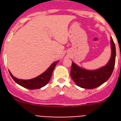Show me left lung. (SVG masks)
I'll use <instances>...</instances> for the list:
<instances>
[{"label":"left lung","mask_w":121,"mask_h":121,"mask_svg":"<svg viewBox=\"0 0 121 121\" xmlns=\"http://www.w3.org/2000/svg\"><path fill=\"white\" fill-rule=\"evenodd\" d=\"M112 55L109 63L105 66L96 70H86L80 68L72 62L70 75L78 86L92 89L101 85L109 79L112 73L116 61V46L112 38L111 40Z\"/></svg>","instance_id":"left-lung-1"}]
</instances>
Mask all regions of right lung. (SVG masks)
<instances>
[{
    "label": "right lung",
    "instance_id": "right-lung-1",
    "mask_svg": "<svg viewBox=\"0 0 121 121\" xmlns=\"http://www.w3.org/2000/svg\"><path fill=\"white\" fill-rule=\"evenodd\" d=\"M57 63L58 61L53 63L50 66V67L46 72H44L43 73H42L39 76L35 78H33V79L20 80L14 77L10 72H9V73H10L11 77L12 78V79L14 80L17 83L21 85L22 86L28 88V89H31V90L38 89V88H40L43 86H45L49 82L51 75H52L53 70H54Z\"/></svg>",
    "mask_w": 121,
    "mask_h": 121
}]
</instances>
